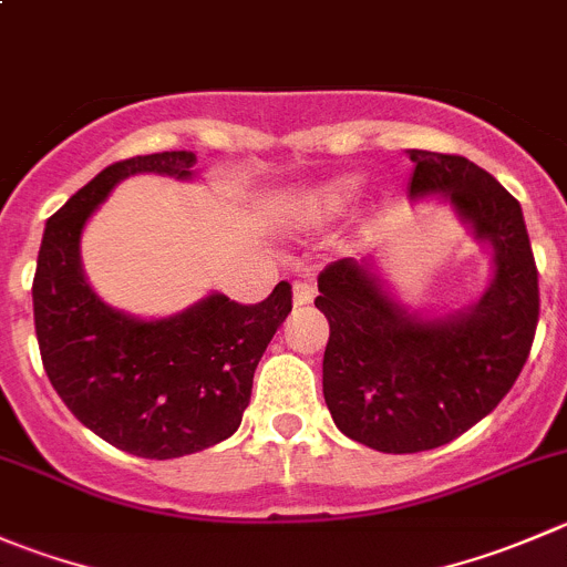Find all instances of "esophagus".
<instances>
[{
	"mask_svg": "<svg viewBox=\"0 0 567 567\" xmlns=\"http://www.w3.org/2000/svg\"><path fill=\"white\" fill-rule=\"evenodd\" d=\"M312 296H316V288L307 282H296L293 285V305L296 307H307L312 301Z\"/></svg>",
	"mask_w": 567,
	"mask_h": 567,
	"instance_id": "1",
	"label": "esophagus"
}]
</instances>
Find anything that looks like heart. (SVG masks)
I'll use <instances>...</instances> for the list:
<instances>
[{"instance_id": "heart-1", "label": "heart", "mask_w": 567, "mask_h": 567, "mask_svg": "<svg viewBox=\"0 0 567 567\" xmlns=\"http://www.w3.org/2000/svg\"><path fill=\"white\" fill-rule=\"evenodd\" d=\"M362 185H365L362 174H338V177L301 190L290 205V213L301 224H329L354 205L357 196L362 194Z\"/></svg>"}]
</instances>
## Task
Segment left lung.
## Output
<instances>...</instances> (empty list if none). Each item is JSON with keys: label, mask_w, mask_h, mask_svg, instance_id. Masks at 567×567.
Returning <instances> with one entry per match:
<instances>
[{"label": "left lung", "mask_w": 567, "mask_h": 567, "mask_svg": "<svg viewBox=\"0 0 567 567\" xmlns=\"http://www.w3.org/2000/svg\"><path fill=\"white\" fill-rule=\"evenodd\" d=\"M412 199L449 202L493 255V279L468 307L412 310L377 262L343 260L318 277L329 321L323 399L346 437L384 454L430 452L480 423L518 379L535 340L537 268L515 196L460 155L406 152Z\"/></svg>", "instance_id": "obj_1"}]
</instances>
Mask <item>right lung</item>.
<instances>
[{
  "label": "right lung",
  "mask_w": 567,
  "mask_h": 567,
  "mask_svg": "<svg viewBox=\"0 0 567 567\" xmlns=\"http://www.w3.org/2000/svg\"><path fill=\"white\" fill-rule=\"evenodd\" d=\"M194 152H157L99 172L47 221L32 279L52 388L93 435L146 460L196 454L238 432L257 362L293 307L288 282L260 305L207 293L166 318H137L99 299L80 257L87 218L121 179H194Z\"/></svg>",
  "instance_id": "add662e5"
}]
</instances>
